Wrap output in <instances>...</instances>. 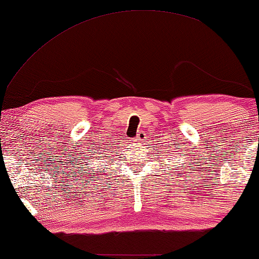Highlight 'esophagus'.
Wrapping results in <instances>:
<instances>
[{"label":"esophagus","mask_w":259,"mask_h":259,"mask_svg":"<svg viewBox=\"0 0 259 259\" xmlns=\"http://www.w3.org/2000/svg\"><path fill=\"white\" fill-rule=\"evenodd\" d=\"M145 139H146L145 133L140 132V133H137V136L135 137V139H134V141H135V142H137V143H142L143 141H145Z\"/></svg>","instance_id":"obj_1"}]
</instances>
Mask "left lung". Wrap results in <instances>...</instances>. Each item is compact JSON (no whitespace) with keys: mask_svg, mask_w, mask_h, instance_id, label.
<instances>
[{"mask_svg":"<svg viewBox=\"0 0 259 259\" xmlns=\"http://www.w3.org/2000/svg\"><path fill=\"white\" fill-rule=\"evenodd\" d=\"M179 167H182V166H179Z\"/></svg>","mask_w":259,"mask_h":259,"instance_id":"8db88e82","label":"left lung"}]
</instances>
